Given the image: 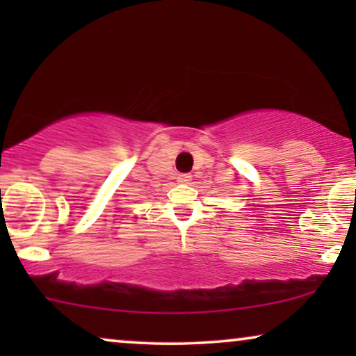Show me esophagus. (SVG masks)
<instances>
[{
    "label": "esophagus",
    "instance_id": "esophagus-1",
    "mask_svg": "<svg viewBox=\"0 0 356 356\" xmlns=\"http://www.w3.org/2000/svg\"><path fill=\"white\" fill-rule=\"evenodd\" d=\"M191 179H193V177L189 173H179L178 178H177V181L181 183V184H186V183L191 181Z\"/></svg>",
    "mask_w": 356,
    "mask_h": 356
}]
</instances>
